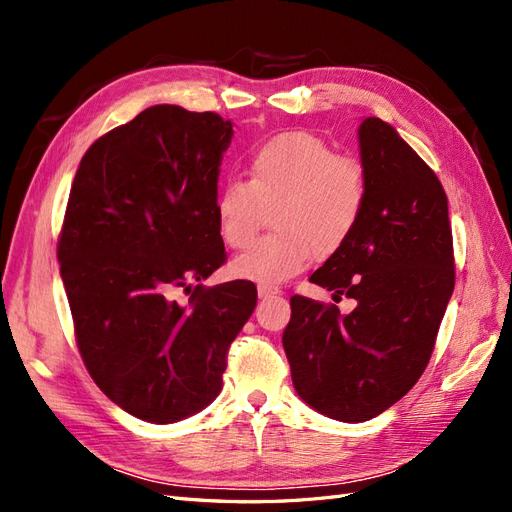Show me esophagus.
<instances>
[{
  "instance_id": "1",
  "label": "esophagus",
  "mask_w": 512,
  "mask_h": 512,
  "mask_svg": "<svg viewBox=\"0 0 512 512\" xmlns=\"http://www.w3.org/2000/svg\"><path fill=\"white\" fill-rule=\"evenodd\" d=\"M282 290L273 286V284H258V297L260 299H267V297H273V294H280Z\"/></svg>"
}]
</instances>
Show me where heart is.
<instances>
[{
  "label": "heart",
  "instance_id": "obj_1",
  "mask_svg": "<svg viewBox=\"0 0 512 512\" xmlns=\"http://www.w3.org/2000/svg\"><path fill=\"white\" fill-rule=\"evenodd\" d=\"M250 181L226 179L215 196L220 237L228 247L249 245L275 206L276 232L232 260L239 280L280 284L301 273L316 256L329 258L350 241L367 205L363 164L309 132H284L252 149Z\"/></svg>",
  "mask_w": 512,
  "mask_h": 512
}]
</instances>
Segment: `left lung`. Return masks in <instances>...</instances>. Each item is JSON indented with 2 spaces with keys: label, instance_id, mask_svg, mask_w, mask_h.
I'll return each instance as SVG.
<instances>
[{
  "label": "left lung",
  "instance_id": "left-lung-1",
  "mask_svg": "<svg viewBox=\"0 0 512 512\" xmlns=\"http://www.w3.org/2000/svg\"><path fill=\"white\" fill-rule=\"evenodd\" d=\"M367 205L359 228L309 282L356 301L294 294L282 335L307 406L344 423L391 408L425 371L455 288L448 200L436 173L378 117L359 128Z\"/></svg>",
  "mask_w": 512,
  "mask_h": 512
}]
</instances>
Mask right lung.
I'll return each mask as SVG.
<instances>
[{
	"label": "right lung",
	"instance_id": "obj_1",
	"mask_svg": "<svg viewBox=\"0 0 512 512\" xmlns=\"http://www.w3.org/2000/svg\"><path fill=\"white\" fill-rule=\"evenodd\" d=\"M232 134L218 113L149 106L100 136L72 181L57 260L76 346L100 391L147 423L218 397L256 307L252 282L190 284L226 262L215 196Z\"/></svg>",
	"mask_w": 512,
	"mask_h": 512
}]
</instances>
